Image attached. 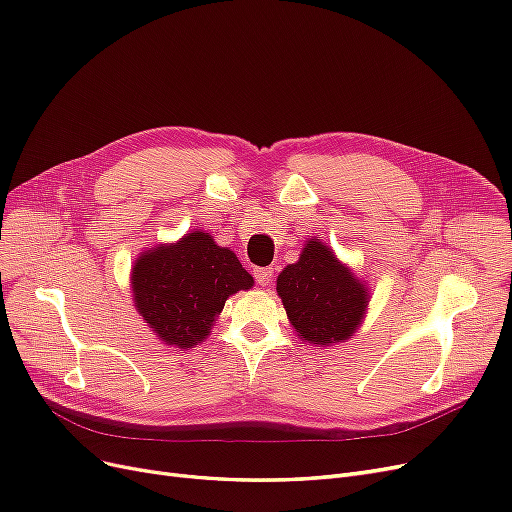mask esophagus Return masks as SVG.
Here are the masks:
<instances>
[{"instance_id": "obj_1", "label": "esophagus", "mask_w": 512, "mask_h": 512, "mask_svg": "<svg viewBox=\"0 0 512 512\" xmlns=\"http://www.w3.org/2000/svg\"><path fill=\"white\" fill-rule=\"evenodd\" d=\"M253 274H255L257 285L266 287V285H270V282H272V276H274V268H255V270H253Z\"/></svg>"}]
</instances>
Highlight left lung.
Returning a JSON list of instances; mask_svg holds the SVG:
<instances>
[{"mask_svg": "<svg viewBox=\"0 0 512 512\" xmlns=\"http://www.w3.org/2000/svg\"><path fill=\"white\" fill-rule=\"evenodd\" d=\"M276 293L297 337L318 348L350 339L363 325L371 299L367 282L316 236L308 238L299 259L278 274Z\"/></svg>", "mask_w": 512, "mask_h": 512, "instance_id": "left-lung-1", "label": "left lung"}]
</instances>
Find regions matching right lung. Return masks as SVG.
Instances as JSON below:
<instances>
[{
    "instance_id": "right-lung-1",
    "label": "right lung",
    "mask_w": 512,
    "mask_h": 512,
    "mask_svg": "<svg viewBox=\"0 0 512 512\" xmlns=\"http://www.w3.org/2000/svg\"><path fill=\"white\" fill-rule=\"evenodd\" d=\"M253 276L227 246L194 230L143 251L130 272L137 312L162 344L196 348L211 335L225 301L253 289Z\"/></svg>"
}]
</instances>
